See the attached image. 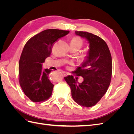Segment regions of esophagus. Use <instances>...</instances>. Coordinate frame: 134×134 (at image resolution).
Instances as JSON below:
<instances>
[{"mask_svg":"<svg viewBox=\"0 0 134 134\" xmlns=\"http://www.w3.org/2000/svg\"><path fill=\"white\" fill-rule=\"evenodd\" d=\"M62 73L63 74V75H64V76H66V75L68 74V72H65V71H62Z\"/></svg>","mask_w":134,"mask_h":134,"instance_id":"1","label":"esophagus"}]
</instances>
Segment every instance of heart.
I'll list each match as a JSON object with an SVG mask.
<instances>
[{"label":"heart","mask_w":134,"mask_h":134,"mask_svg":"<svg viewBox=\"0 0 134 134\" xmlns=\"http://www.w3.org/2000/svg\"><path fill=\"white\" fill-rule=\"evenodd\" d=\"M70 44H74V45L78 46L80 48L82 46L83 42L82 40L79 37H77V36H75L73 38L71 39L70 41Z\"/></svg>","instance_id":"obj_1"}]
</instances>
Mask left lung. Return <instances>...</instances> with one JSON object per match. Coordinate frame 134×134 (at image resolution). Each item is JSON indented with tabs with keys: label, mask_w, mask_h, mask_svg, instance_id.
Instances as JSON below:
<instances>
[{
	"label": "left lung",
	"mask_w": 134,
	"mask_h": 134,
	"mask_svg": "<svg viewBox=\"0 0 134 134\" xmlns=\"http://www.w3.org/2000/svg\"><path fill=\"white\" fill-rule=\"evenodd\" d=\"M75 34L88 40L90 43L88 55L75 71L76 76L84 80L79 83L73 75L64 77L70 86L71 96L80 106L90 107L94 106L106 94L110 84L112 72V61L106 42L99 36L88 32L75 31Z\"/></svg>",
	"instance_id": "1"
}]
</instances>
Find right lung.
Wrapping results in <instances>:
<instances>
[{"label":"right lung","instance_id":"add662e5","mask_svg":"<svg viewBox=\"0 0 134 134\" xmlns=\"http://www.w3.org/2000/svg\"><path fill=\"white\" fill-rule=\"evenodd\" d=\"M69 31L44 30L31 37L24 46L19 62V83L25 95L34 102H41L51 96L53 87L48 78L49 69L42 70L54 44Z\"/></svg>","mask_w":134,"mask_h":134}]
</instances>
